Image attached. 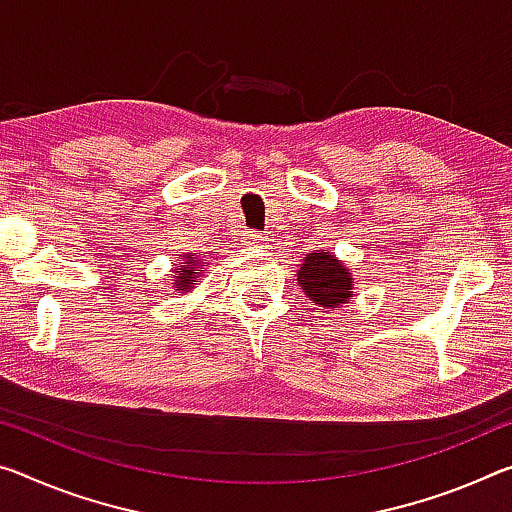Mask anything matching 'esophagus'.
Instances as JSON below:
<instances>
[{
	"label": "esophagus",
	"mask_w": 512,
	"mask_h": 512,
	"mask_svg": "<svg viewBox=\"0 0 512 512\" xmlns=\"http://www.w3.org/2000/svg\"><path fill=\"white\" fill-rule=\"evenodd\" d=\"M266 241V237L262 232H246L243 234V246H262V243Z\"/></svg>",
	"instance_id": "1"
}]
</instances>
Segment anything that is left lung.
I'll return each mask as SVG.
<instances>
[{
  "instance_id": "1",
  "label": "left lung",
  "mask_w": 512,
  "mask_h": 512,
  "mask_svg": "<svg viewBox=\"0 0 512 512\" xmlns=\"http://www.w3.org/2000/svg\"><path fill=\"white\" fill-rule=\"evenodd\" d=\"M298 282L316 305L337 307L351 296L353 278L342 262L330 253H310L298 271Z\"/></svg>"
}]
</instances>
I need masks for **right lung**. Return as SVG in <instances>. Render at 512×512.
I'll return each mask as SVG.
<instances>
[{"label":"right lung","mask_w":512,"mask_h":512,"mask_svg":"<svg viewBox=\"0 0 512 512\" xmlns=\"http://www.w3.org/2000/svg\"><path fill=\"white\" fill-rule=\"evenodd\" d=\"M196 269H198V262H196V259H193L191 255L186 257L184 262H182V269H175V273H177V275H175L177 289H180L182 294H184V291L189 289L191 285H196V280H193V273H196Z\"/></svg>","instance_id":"right-lung-1"}]
</instances>
